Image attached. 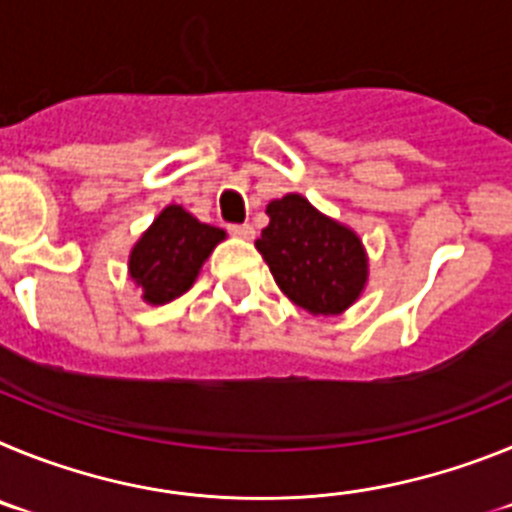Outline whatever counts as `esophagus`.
Returning a JSON list of instances; mask_svg holds the SVG:
<instances>
[{
    "instance_id": "esophagus-1",
    "label": "esophagus",
    "mask_w": 512,
    "mask_h": 512,
    "mask_svg": "<svg viewBox=\"0 0 512 512\" xmlns=\"http://www.w3.org/2000/svg\"><path fill=\"white\" fill-rule=\"evenodd\" d=\"M228 233L235 235V238H253V228L248 223L228 225Z\"/></svg>"
}]
</instances>
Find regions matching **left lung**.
I'll use <instances>...</instances> for the list:
<instances>
[{"instance_id":"left-lung-1","label":"left lung","mask_w":512,"mask_h":512,"mask_svg":"<svg viewBox=\"0 0 512 512\" xmlns=\"http://www.w3.org/2000/svg\"><path fill=\"white\" fill-rule=\"evenodd\" d=\"M269 225L256 248L279 289L312 315H338L366 284L359 235L320 215L305 197L287 194L266 207Z\"/></svg>"}]
</instances>
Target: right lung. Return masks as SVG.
Instances as JSON below:
<instances>
[{
	"label": "right lung",
	"instance_id": "obj_1",
	"mask_svg": "<svg viewBox=\"0 0 512 512\" xmlns=\"http://www.w3.org/2000/svg\"><path fill=\"white\" fill-rule=\"evenodd\" d=\"M225 230L200 223L179 205H169L153 220L130 253V277L151 305L184 295L200 274Z\"/></svg>",
	"mask_w": 512,
	"mask_h": 512
}]
</instances>
